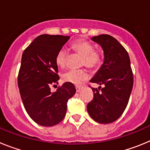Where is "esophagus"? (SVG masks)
<instances>
[{"label": "esophagus", "mask_w": 150, "mask_h": 150, "mask_svg": "<svg viewBox=\"0 0 150 150\" xmlns=\"http://www.w3.org/2000/svg\"><path fill=\"white\" fill-rule=\"evenodd\" d=\"M83 88V86H76V92H79L80 91V90Z\"/></svg>", "instance_id": "esophagus-1"}]
</instances>
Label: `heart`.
<instances>
[{"label": "heart", "instance_id": "b5f03b06", "mask_svg": "<svg viewBox=\"0 0 150 150\" xmlns=\"http://www.w3.org/2000/svg\"><path fill=\"white\" fill-rule=\"evenodd\" d=\"M71 49L75 53L83 56L82 66L89 69L98 68L102 63V55L95 50L93 45L84 40H76L71 44ZM68 54L64 49H61L55 56V64L60 68H64L67 64ZM88 78V74L85 70H71L63 74L64 82L74 85H80Z\"/></svg>", "mask_w": 150, "mask_h": 150}]
</instances>
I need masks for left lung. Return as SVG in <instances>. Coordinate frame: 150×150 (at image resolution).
Wrapping results in <instances>:
<instances>
[{
    "instance_id": "8db88e82",
    "label": "left lung",
    "mask_w": 150,
    "mask_h": 150,
    "mask_svg": "<svg viewBox=\"0 0 150 150\" xmlns=\"http://www.w3.org/2000/svg\"><path fill=\"white\" fill-rule=\"evenodd\" d=\"M91 40L101 46L104 62L90 82L104 87L91 88L94 98L87 110L95 122L108 124L118 120L128 105L133 88V72L128 52L117 40L108 34Z\"/></svg>"
}]
</instances>
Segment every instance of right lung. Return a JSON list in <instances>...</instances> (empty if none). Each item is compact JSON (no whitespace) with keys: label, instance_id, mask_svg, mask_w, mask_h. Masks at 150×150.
Segmentation results:
<instances>
[{"label":"right lung","instance_id":"1","mask_svg":"<svg viewBox=\"0 0 150 150\" xmlns=\"http://www.w3.org/2000/svg\"><path fill=\"white\" fill-rule=\"evenodd\" d=\"M69 39V36L42 34L22 54L18 75L21 98L29 116L42 126H53L62 122L67 101L76 92L70 83H64L55 92L50 88L59 83L56 54Z\"/></svg>","mask_w":150,"mask_h":150}]
</instances>
